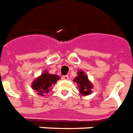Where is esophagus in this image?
<instances>
[{"label":"esophagus","mask_w":133,"mask_h":133,"mask_svg":"<svg viewBox=\"0 0 133 133\" xmlns=\"http://www.w3.org/2000/svg\"><path fill=\"white\" fill-rule=\"evenodd\" d=\"M63 79V80H69V76H67V75H65V76H63L62 78Z\"/></svg>","instance_id":"34e87169"}]
</instances>
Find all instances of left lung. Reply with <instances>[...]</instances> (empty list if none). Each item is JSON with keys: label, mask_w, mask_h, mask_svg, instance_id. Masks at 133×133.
<instances>
[{"label": "left lung", "mask_w": 133, "mask_h": 133, "mask_svg": "<svg viewBox=\"0 0 133 133\" xmlns=\"http://www.w3.org/2000/svg\"><path fill=\"white\" fill-rule=\"evenodd\" d=\"M74 82H76L78 88V91L82 96H88L92 93L91 89H94L93 84L89 81L88 76L83 70L78 71L77 76L73 80Z\"/></svg>", "instance_id": "8db88e82"}]
</instances>
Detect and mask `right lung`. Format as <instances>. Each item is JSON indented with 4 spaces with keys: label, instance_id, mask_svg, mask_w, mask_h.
<instances>
[{
    "label": "right lung",
    "instance_id": "right-lung-1",
    "mask_svg": "<svg viewBox=\"0 0 133 133\" xmlns=\"http://www.w3.org/2000/svg\"><path fill=\"white\" fill-rule=\"evenodd\" d=\"M59 76L56 74H49L46 70H44L32 81V89L37 93V95L44 96V94H48V92L52 91V85H55L58 80H59Z\"/></svg>",
    "mask_w": 133,
    "mask_h": 133
}]
</instances>
